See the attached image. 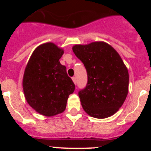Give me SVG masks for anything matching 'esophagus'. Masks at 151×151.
I'll return each mask as SVG.
<instances>
[{
  "label": "esophagus",
  "instance_id": "esophagus-1",
  "mask_svg": "<svg viewBox=\"0 0 151 151\" xmlns=\"http://www.w3.org/2000/svg\"><path fill=\"white\" fill-rule=\"evenodd\" d=\"M72 80H73V82H74V84L76 85V83H77V80H76V78H75V77H72Z\"/></svg>",
  "mask_w": 151,
  "mask_h": 151
}]
</instances>
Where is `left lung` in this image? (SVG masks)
I'll use <instances>...</instances> for the list:
<instances>
[{"label":"left lung","instance_id":"left-lung-1","mask_svg":"<svg viewBox=\"0 0 151 151\" xmlns=\"http://www.w3.org/2000/svg\"><path fill=\"white\" fill-rule=\"evenodd\" d=\"M72 50L88 74L86 87L78 93L83 109L96 118L114 115L129 92V72L120 55L104 42L74 45Z\"/></svg>","mask_w":151,"mask_h":151}]
</instances>
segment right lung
Masks as SVG:
<instances>
[{
	"instance_id": "right-lung-1",
	"label": "right lung",
	"mask_w": 151,
	"mask_h": 151,
	"mask_svg": "<svg viewBox=\"0 0 151 151\" xmlns=\"http://www.w3.org/2000/svg\"><path fill=\"white\" fill-rule=\"evenodd\" d=\"M63 52L52 42L39 45L32 53L24 72L22 88L27 102L47 117L63 112L68 96L75 89L66 67L59 61Z\"/></svg>"
}]
</instances>
